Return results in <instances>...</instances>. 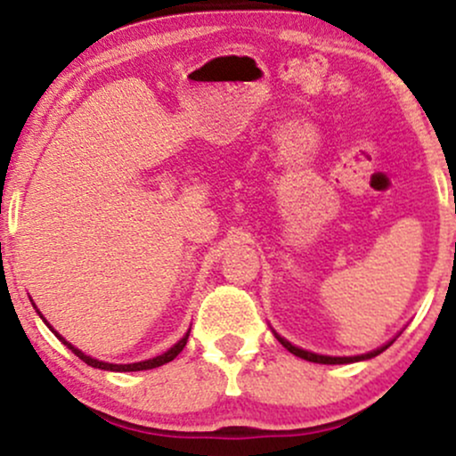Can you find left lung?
<instances>
[{"mask_svg":"<svg viewBox=\"0 0 456 456\" xmlns=\"http://www.w3.org/2000/svg\"><path fill=\"white\" fill-rule=\"evenodd\" d=\"M277 339H279V342H281L283 346L288 348L292 354H297V357L307 359V362H314V363H353V362H362V359H372V357H377L379 353H383V350L389 346V344H385L383 348L372 350V353H368V354H357V357H324V354H314V353H307V350H303V348L292 346V344L285 342V339L279 338V335H277Z\"/></svg>","mask_w":456,"mask_h":456,"instance_id":"obj_1","label":"left lung"}]
</instances>
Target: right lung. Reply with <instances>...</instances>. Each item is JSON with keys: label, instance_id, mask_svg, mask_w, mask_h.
<instances>
[{"label": "right lung", "instance_id": "1", "mask_svg": "<svg viewBox=\"0 0 456 456\" xmlns=\"http://www.w3.org/2000/svg\"><path fill=\"white\" fill-rule=\"evenodd\" d=\"M58 335V333H56ZM188 335L190 333H186V338H182L179 339L177 344H175V346L171 348V350H167V353L164 354H159V357H153V359H149V362H140V363H125V366H118V363H106V362H97V359H93V357H88V354H84L82 350H77L75 346H71V344L67 342V339H62L58 335L60 339H62L64 344H67L69 348L73 350L75 354H77L79 359H82L84 363H88V366H93V368H102V370H112V372H138V370H151V368H158V366H164V363H168V362H173L175 357H177L179 353H182L183 350V346H186V342H188Z\"/></svg>", "mask_w": 456, "mask_h": 456}]
</instances>
